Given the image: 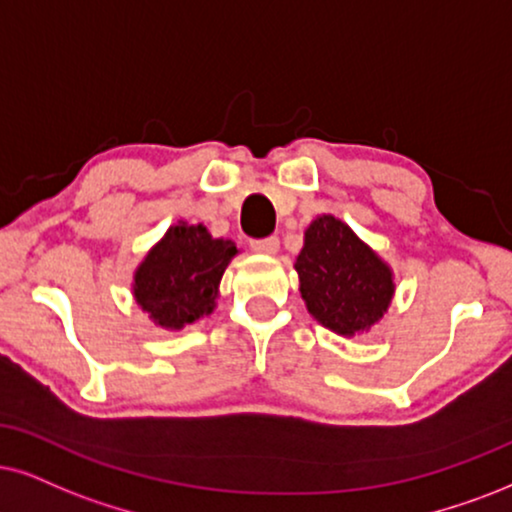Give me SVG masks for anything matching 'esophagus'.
I'll return each mask as SVG.
<instances>
[{"instance_id":"esophagus-1","label":"esophagus","mask_w":512,"mask_h":512,"mask_svg":"<svg viewBox=\"0 0 512 512\" xmlns=\"http://www.w3.org/2000/svg\"><path fill=\"white\" fill-rule=\"evenodd\" d=\"M250 248L255 252H264V255H274L278 250V238L276 236L257 238V241H250Z\"/></svg>"}]
</instances>
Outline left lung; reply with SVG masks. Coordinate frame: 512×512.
<instances>
[{
	"label": "left lung",
	"instance_id": "8db88e82",
	"mask_svg": "<svg viewBox=\"0 0 512 512\" xmlns=\"http://www.w3.org/2000/svg\"><path fill=\"white\" fill-rule=\"evenodd\" d=\"M295 269L309 314L340 335L368 331L394 293L390 269L331 215L309 226Z\"/></svg>",
	"mask_w": 512,
	"mask_h": 512
}]
</instances>
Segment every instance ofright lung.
<instances>
[{"instance_id":"obj_1","label":"right lung","mask_w":512,"mask_h":512,"mask_svg":"<svg viewBox=\"0 0 512 512\" xmlns=\"http://www.w3.org/2000/svg\"><path fill=\"white\" fill-rule=\"evenodd\" d=\"M236 245L212 238L205 226L174 224L134 276L141 309L165 328L198 321L215 307L217 286Z\"/></svg>"}]
</instances>
